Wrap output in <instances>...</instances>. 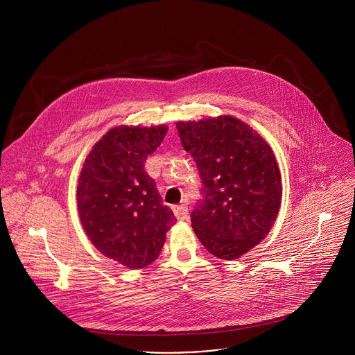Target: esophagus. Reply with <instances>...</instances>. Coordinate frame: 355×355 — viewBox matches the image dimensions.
<instances>
[{
  "mask_svg": "<svg viewBox=\"0 0 355 355\" xmlns=\"http://www.w3.org/2000/svg\"><path fill=\"white\" fill-rule=\"evenodd\" d=\"M173 212L178 220H185L188 218V207L187 205H174Z\"/></svg>",
  "mask_w": 355,
  "mask_h": 355,
  "instance_id": "obj_1",
  "label": "esophagus"
}]
</instances>
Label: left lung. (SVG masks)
<instances>
[{
  "label": "left lung",
  "instance_id": "1",
  "mask_svg": "<svg viewBox=\"0 0 355 355\" xmlns=\"http://www.w3.org/2000/svg\"><path fill=\"white\" fill-rule=\"evenodd\" d=\"M177 130L202 180V198L191 212L193 232L211 254L234 260L257 245L278 216L282 185L272 150L226 115L178 122Z\"/></svg>",
  "mask_w": 355,
  "mask_h": 355
}]
</instances>
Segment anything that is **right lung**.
Segmentation results:
<instances>
[{
  "instance_id": "right-lung-1",
  "label": "right lung",
  "mask_w": 355,
  "mask_h": 355,
  "mask_svg": "<svg viewBox=\"0 0 355 355\" xmlns=\"http://www.w3.org/2000/svg\"><path fill=\"white\" fill-rule=\"evenodd\" d=\"M166 133V126L111 129L91 150L78 178L77 207L87 236L128 268L153 263L177 220L144 171Z\"/></svg>"
}]
</instances>
